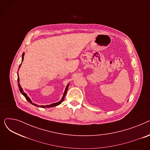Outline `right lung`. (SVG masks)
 <instances>
[{"label":"right lung","instance_id":"right-lung-1","mask_svg":"<svg viewBox=\"0 0 150 150\" xmlns=\"http://www.w3.org/2000/svg\"><path fill=\"white\" fill-rule=\"evenodd\" d=\"M24 54H25L24 53H22V61H23V56H24ZM22 62H21V64H20V66H19V67L18 70H19V68L21 67V64H22ZM18 84L19 89L21 93H22V95L25 97L26 100H27L28 102H30V103L31 104H32L33 105H34V106H37V107L42 108H52V107H54V106H57L60 105V104L62 103V102L63 101V100H64V97H65V96H66V93H67V89H68V87H69V83H68L67 85V86H66V89H65V91H64V94H63V96H62V97L61 98V100H60L59 101L57 102V103H52V104L49 105H41V106H39V105H36V104H35V103H33V102L31 101V99L27 96V93H25L24 92H23L22 88H21V85H20V83H19V75H18Z\"/></svg>","mask_w":150,"mask_h":150}]
</instances>
